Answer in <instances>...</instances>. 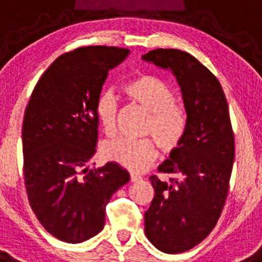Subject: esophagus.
I'll return each instance as SVG.
<instances>
[{"instance_id":"34e87169","label":"esophagus","mask_w":262,"mask_h":262,"mask_svg":"<svg viewBox=\"0 0 262 262\" xmlns=\"http://www.w3.org/2000/svg\"><path fill=\"white\" fill-rule=\"evenodd\" d=\"M129 180H131V182H138L142 180V177L139 174H136V173H131V176H129Z\"/></svg>"}]
</instances>
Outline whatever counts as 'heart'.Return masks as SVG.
Segmentation results:
<instances>
[{"label": "heart", "instance_id": "heart-1", "mask_svg": "<svg viewBox=\"0 0 262 262\" xmlns=\"http://www.w3.org/2000/svg\"><path fill=\"white\" fill-rule=\"evenodd\" d=\"M123 92L133 102L149 113L145 133L154 136L164 152L176 151L184 139L186 117L184 110L174 103L176 94L172 88L159 77L140 75L129 80ZM117 101L111 94H102L97 101L98 122L110 136L117 133ZM105 155L123 168L140 172L156 159L157 151L151 139L120 138L105 145Z\"/></svg>", "mask_w": 262, "mask_h": 262}]
</instances>
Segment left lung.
<instances>
[{"instance_id":"left-lung-1","label":"left lung","mask_w":262,"mask_h":262,"mask_svg":"<svg viewBox=\"0 0 262 262\" xmlns=\"http://www.w3.org/2000/svg\"><path fill=\"white\" fill-rule=\"evenodd\" d=\"M142 59L174 76L186 111L181 144L159 166L176 178H149L155 196L144 214L148 240L181 253L211 232L226 202L235 159L228 105L217 78L190 53L159 48Z\"/></svg>"}]
</instances>
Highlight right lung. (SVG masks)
Segmentation results:
<instances>
[{
    "label": "right lung",
    "mask_w": 262,
    "mask_h": 262,
    "mask_svg": "<svg viewBox=\"0 0 262 262\" xmlns=\"http://www.w3.org/2000/svg\"><path fill=\"white\" fill-rule=\"evenodd\" d=\"M129 55L117 47H84L57 57L38 81L22 126L23 173L32 211L61 242L101 232L106 206L129 181L110 161L89 168L98 136L97 101L108 71Z\"/></svg>",
    "instance_id": "add662e5"
}]
</instances>
